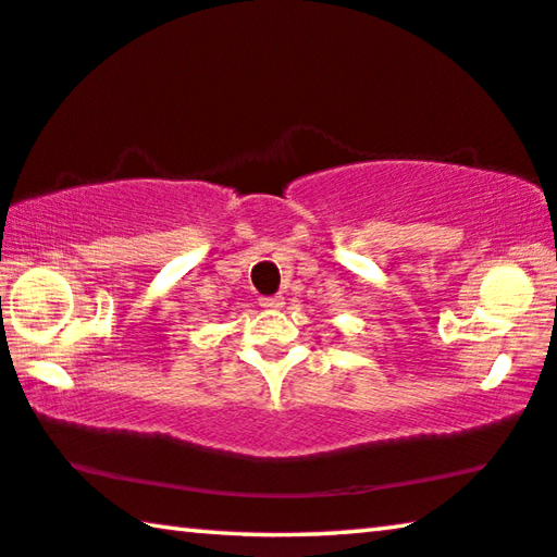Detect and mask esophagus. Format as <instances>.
I'll list each match as a JSON object with an SVG mask.
<instances>
[{"instance_id": "obj_1", "label": "esophagus", "mask_w": 557, "mask_h": 557, "mask_svg": "<svg viewBox=\"0 0 557 557\" xmlns=\"http://www.w3.org/2000/svg\"><path fill=\"white\" fill-rule=\"evenodd\" d=\"M260 305L264 307V310H280L282 305H285V297L282 295H272V297H262Z\"/></svg>"}]
</instances>
